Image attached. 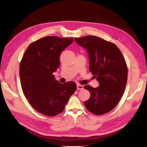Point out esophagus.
<instances>
[{
    "label": "esophagus",
    "instance_id": "obj_1",
    "mask_svg": "<svg viewBox=\"0 0 147 147\" xmlns=\"http://www.w3.org/2000/svg\"><path fill=\"white\" fill-rule=\"evenodd\" d=\"M77 90H82L83 89V86L82 85V84H78L77 85Z\"/></svg>",
    "mask_w": 147,
    "mask_h": 147
}]
</instances>
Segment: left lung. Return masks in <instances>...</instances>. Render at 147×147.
Segmentation results:
<instances>
[{
    "label": "left lung",
    "mask_w": 147,
    "mask_h": 147,
    "mask_svg": "<svg viewBox=\"0 0 147 147\" xmlns=\"http://www.w3.org/2000/svg\"><path fill=\"white\" fill-rule=\"evenodd\" d=\"M80 46L87 50L89 68L99 86L84 88L90 97L84 104L92 113L100 115L108 113L117 106L122 97L127 80V67L121 51L114 43L99 37L86 35L75 38Z\"/></svg>",
    "instance_id": "1"
}]
</instances>
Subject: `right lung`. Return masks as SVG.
Listing matches in <instances>:
<instances>
[{
    "instance_id": "1",
    "label": "right lung",
    "mask_w": 147,
    "mask_h": 147,
    "mask_svg": "<svg viewBox=\"0 0 147 147\" xmlns=\"http://www.w3.org/2000/svg\"><path fill=\"white\" fill-rule=\"evenodd\" d=\"M73 38L47 36L31 43L20 65L21 88L31 106L38 112L54 117L64 110L75 91L74 82L60 83L53 73L60 65L61 52Z\"/></svg>"
}]
</instances>
